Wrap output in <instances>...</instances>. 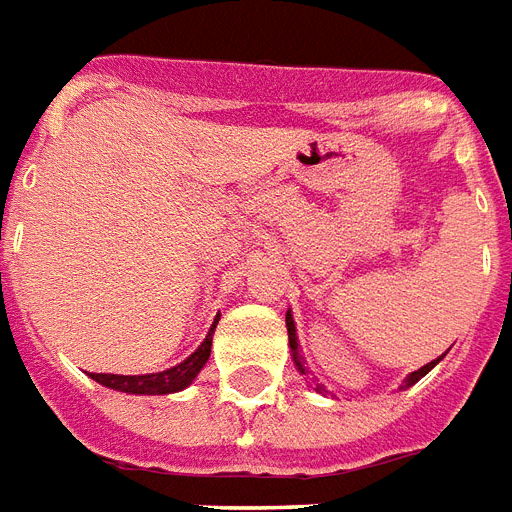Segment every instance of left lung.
Listing matches in <instances>:
<instances>
[{
  "mask_svg": "<svg viewBox=\"0 0 512 512\" xmlns=\"http://www.w3.org/2000/svg\"><path fill=\"white\" fill-rule=\"evenodd\" d=\"M285 325H288V346H290V357H293V365H296V370L301 372V375H306L304 357H301V351H298L296 322H293V314H290V312L285 314ZM441 357H444V354H441ZM441 357H439V359H433V362H428V365H423V367H420V370L410 372V375H407V380H404V386H402V388H410V386H415V383H418V380L423 378V375H428V372H431L433 367L439 365V362H441ZM317 391H322V388L317 386Z\"/></svg>",
  "mask_w": 512,
  "mask_h": 512,
  "instance_id": "1",
  "label": "left lung"
}]
</instances>
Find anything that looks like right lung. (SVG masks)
Returning <instances> with one entry per match:
<instances>
[{
  "label": "right lung",
  "mask_w": 512,
  "mask_h": 512,
  "mask_svg": "<svg viewBox=\"0 0 512 512\" xmlns=\"http://www.w3.org/2000/svg\"><path fill=\"white\" fill-rule=\"evenodd\" d=\"M216 322H219V317H216L211 330H208L206 341L200 343L198 349L192 351L185 362H179V365L169 367V370L150 372V375H105V372H89V378L102 383V386L113 388V391H124V394L155 396L182 391V388L190 386L192 380H195V375H198V372L203 370V365L208 362V357H211V338H214Z\"/></svg>",
  "instance_id": "right-lung-1"
}]
</instances>
